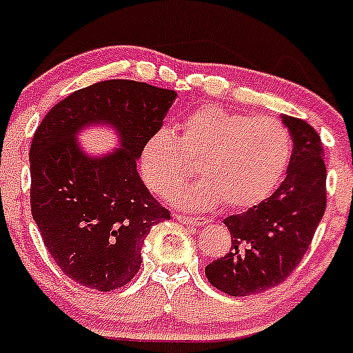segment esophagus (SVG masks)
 Here are the masks:
<instances>
[{
	"instance_id": "obj_1",
	"label": "esophagus",
	"mask_w": 353,
	"mask_h": 353,
	"mask_svg": "<svg viewBox=\"0 0 353 353\" xmlns=\"http://www.w3.org/2000/svg\"><path fill=\"white\" fill-rule=\"evenodd\" d=\"M174 219L179 220L181 223H186V225L193 227H205L208 223V219L205 216H186V215H174Z\"/></svg>"
}]
</instances>
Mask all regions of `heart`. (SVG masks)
Returning a JSON list of instances; mask_svg holds the SVG:
<instances>
[{"instance_id":"1","label":"heart","mask_w":353,"mask_h":353,"mask_svg":"<svg viewBox=\"0 0 353 353\" xmlns=\"http://www.w3.org/2000/svg\"><path fill=\"white\" fill-rule=\"evenodd\" d=\"M288 131L268 117H249L203 104L181 121L179 134L169 126L155 130L140 154L141 177L155 194L177 188L169 201L177 208L244 210L263 201L282 179L290 159Z\"/></svg>"}]
</instances>
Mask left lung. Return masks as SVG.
<instances>
[{"mask_svg":"<svg viewBox=\"0 0 353 353\" xmlns=\"http://www.w3.org/2000/svg\"><path fill=\"white\" fill-rule=\"evenodd\" d=\"M294 141L287 177L259 205L223 219L232 248L205 268L206 279L234 297L279 285L301 263L326 208L321 138L299 117L283 116Z\"/></svg>","mask_w":353,"mask_h":353,"instance_id":"left-lung-1","label":"left lung"}]
</instances>
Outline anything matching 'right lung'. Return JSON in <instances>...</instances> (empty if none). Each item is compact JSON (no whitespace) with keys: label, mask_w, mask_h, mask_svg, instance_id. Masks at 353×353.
Wrapping results in <instances>:
<instances>
[{"label":"right lung","mask_w":353,"mask_h":353,"mask_svg":"<svg viewBox=\"0 0 353 353\" xmlns=\"http://www.w3.org/2000/svg\"><path fill=\"white\" fill-rule=\"evenodd\" d=\"M177 94L133 80H105L58 102L30 145L32 216L56 265L80 285L123 287L140 270L150 229L170 219L137 170V160ZM114 127L120 148L88 156L77 133Z\"/></svg>","instance_id":"1"}]
</instances>
